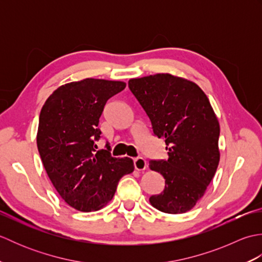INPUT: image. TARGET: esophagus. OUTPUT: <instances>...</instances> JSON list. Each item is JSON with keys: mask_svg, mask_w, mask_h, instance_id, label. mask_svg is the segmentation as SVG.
<instances>
[{"mask_svg": "<svg viewBox=\"0 0 262 262\" xmlns=\"http://www.w3.org/2000/svg\"><path fill=\"white\" fill-rule=\"evenodd\" d=\"M134 166L137 171H144L146 169L147 163L144 158H136L134 159Z\"/></svg>", "mask_w": 262, "mask_h": 262, "instance_id": "1", "label": "esophagus"}]
</instances>
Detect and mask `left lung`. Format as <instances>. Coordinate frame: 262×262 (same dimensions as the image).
Returning <instances> with one entry per match:
<instances>
[{
  "instance_id": "left-lung-1",
  "label": "left lung",
  "mask_w": 262,
  "mask_h": 262,
  "mask_svg": "<svg viewBox=\"0 0 262 262\" xmlns=\"http://www.w3.org/2000/svg\"><path fill=\"white\" fill-rule=\"evenodd\" d=\"M130 91L145 110L153 133L164 137L168 160L149 161L165 179L163 192L149 197L160 211L192 209L210 183L220 162V122L196 83L169 73L136 77Z\"/></svg>"
}]
</instances>
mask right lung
Listing matches in <instances>:
<instances>
[{
	"instance_id": "add662e5",
	"label": "right lung",
	"mask_w": 262,
	"mask_h": 262,
	"mask_svg": "<svg viewBox=\"0 0 262 262\" xmlns=\"http://www.w3.org/2000/svg\"><path fill=\"white\" fill-rule=\"evenodd\" d=\"M126 83L83 79L57 88L42 105L37 147L43 168L64 202L80 211L103 208L121 177L134 171L129 158H113L94 142L101 135L99 119L108 99Z\"/></svg>"
}]
</instances>
